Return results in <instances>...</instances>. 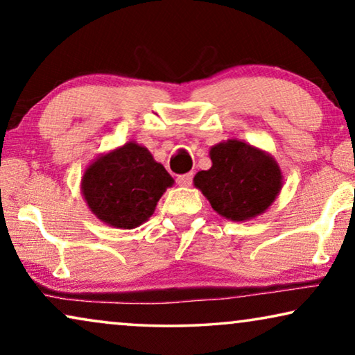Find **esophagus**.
<instances>
[{
	"instance_id": "34e87169",
	"label": "esophagus",
	"mask_w": 355,
	"mask_h": 355,
	"mask_svg": "<svg viewBox=\"0 0 355 355\" xmlns=\"http://www.w3.org/2000/svg\"><path fill=\"white\" fill-rule=\"evenodd\" d=\"M176 181H178L179 186H191L192 181H193V174L192 173L181 174V176H178Z\"/></svg>"
}]
</instances>
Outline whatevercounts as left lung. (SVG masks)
Listing matches in <instances>:
<instances>
[{
  "instance_id": "8db88e82",
  "label": "left lung",
  "mask_w": 355,
  "mask_h": 355,
  "mask_svg": "<svg viewBox=\"0 0 355 355\" xmlns=\"http://www.w3.org/2000/svg\"><path fill=\"white\" fill-rule=\"evenodd\" d=\"M211 168L193 184L213 210L232 221L250 220L268 208L279 193V166L270 155L241 140H227L210 150Z\"/></svg>"
}]
</instances>
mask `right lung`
<instances>
[{
    "mask_svg": "<svg viewBox=\"0 0 355 355\" xmlns=\"http://www.w3.org/2000/svg\"><path fill=\"white\" fill-rule=\"evenodd\" d=\"M173 182L147 148L129 142L87 168L82 192L101 221L132 230L153 215L163 192Z\"/></svg>",
    "mask_w": 355,
    "mask_h": 355,
    "instance_id": "1",
    "label": "right lung"
}]
</instances>
